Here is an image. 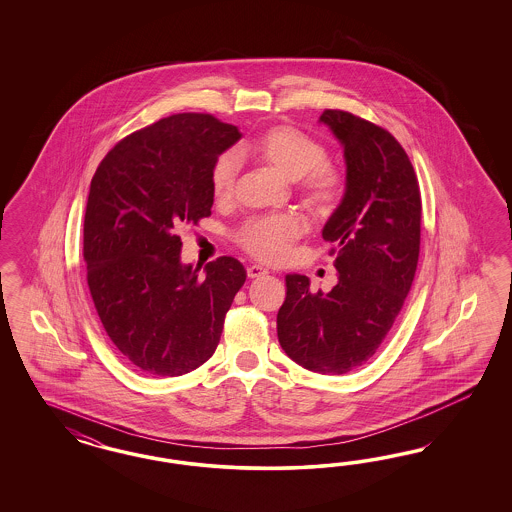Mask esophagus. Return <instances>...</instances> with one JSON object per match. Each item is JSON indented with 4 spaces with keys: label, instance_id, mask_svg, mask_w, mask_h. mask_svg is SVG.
Instances as JSON below:
<instances>
[{
    "label": "esophagus",
    "instance_id": "34e87169",
    "mask_svg": "<svg viewBox=\"0 0 512 512\" xmlns=\"http://www.w3.org/2000/svg\"><path fill=\"white\" fill-rule=\"evenodd\" d=\"M266 274H268V270L263 268V266H259V264H251V266H248L249 279L263 278Z\"/></svg>",
    "mask_w": 512,
    "mask_h": 512
}]
</instances>
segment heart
I'll use <instances>...</instances> for the list:
<instances>
[{"label": "heart", "instance_id": "heart-1", "mask_svg": "<svg viewBox=\"0 0 512 512\" xmlns=\"http://www.w3.org/2000/svg\"><path fill=\"white\" fill-rule=\"evenodd\" d=\"M238 154L263 161L285 180H300L306 199L315 210H330L341 193V174L325 163L323 144L291 125H276L240 146ZM240 172V161L233 152L219 155L212 171V195L219 202L229 201ZM306 231L304 219L287 212L272 216L253 217L238 231V244L264 263L283 261L293 242Z\"/></svg>", "mask_w": 512, "mask_h": 512}]
</instances>
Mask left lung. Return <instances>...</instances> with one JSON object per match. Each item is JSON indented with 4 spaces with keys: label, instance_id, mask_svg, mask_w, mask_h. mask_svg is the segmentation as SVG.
Segmentation results:
<instances>
[{
    "label": "left lung",
    "instance_id": "left-lung-1",
    "mask_svg": "<svg viewBox=\"0 0 512 512\" xmlns=\"http://www.w3.org/2000/svg\"><path fill=\"white\" fill-rule=\"evenodd\" d=\"M319 122L345 157V193L323 227L338 283L311 293L310 278L287 274L278 340L302 368L341 375L375 355L402 310L419 263L422 206L413 165L388 131L343 110H325Z\"/></svg>",
    "mask_w": 512,
    "mask_h": 512
}]
</instances>
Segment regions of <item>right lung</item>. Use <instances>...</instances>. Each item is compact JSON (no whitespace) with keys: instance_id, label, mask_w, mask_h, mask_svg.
Here are the masks:
<instances>
[{"instance_id":"1","label":"right lung","mask_w":512,"mask_h":512,"mask_svg":"<svg viewBox=\"0 0 512 512\" xmlns=\"http://www.w3.org/2000/svg\"><path fill=\"white\" fill-rule=\"evenodd\" d=\"M240 137L210 114H174L120 140L93 174L88 287L110 340L140 372L176 377L204 364L246 281L233 257L201 276L182 263L176 234L212 214V165Z\"/></svg>"}]
</instances>
